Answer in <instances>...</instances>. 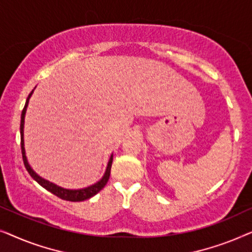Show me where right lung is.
Segmentation results:
<instances>
[{"instance_id":"1","label":"right lung","mask_w":252,"mask_h":252,"mask_svg":"<svg viewBox=\"0 0 252 252\" xmlns=\"http://www.w3.org/2000/svg\"><path fill=\"white\" fill-rule=\"evenodd\" d=\"M34 89L30 93L29 97H27V99H26L25 106H24V109L22 111V117H20V146H22V155H23L24 165H25L27 172H29L31 177H32L40 186H42L44 189H47L48 191L53 192V194L56 195L57 197L65 199V201L81 202V201H86V199L93 197V196H95L98 191H101L102 189L104 188V186L106 185V182H108V180H109L110 172H111L113 154L111 155V157H110V159L108 161V166H106V168H105L104 175H103V177L99 179L96 184L88 186V187H86V188H80V189H66V188L60 187V186L55 185L54 182H50L49 180H46V179L40 177V175L37 174L29 164V160H27V157H26V151H25V142H24V125H25V115H26L27 106H29L30 98L33 94Z\"/></svg>"}]
</instances>
